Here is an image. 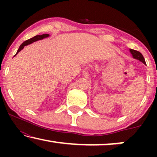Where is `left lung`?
<instances>
[{"label": "left lung", "instance_id": "obj_1", "mask_svg": "<svg viewBox=\"0 0 157 157\" xmlns=\"http://www.w3.org/2000/svg\"><path fill=\"white\" fill-rule=\"evenodd\" d=\"M130 52L132 53L133 57L134 58V59H138L139 61L142 62L144 64H146V62H145V59L144 56H142V54L139 52L138 51H136V50H134V49H130Z\"/></svg>", "mask_w": 157, "mask_h": 157}]
</instances>
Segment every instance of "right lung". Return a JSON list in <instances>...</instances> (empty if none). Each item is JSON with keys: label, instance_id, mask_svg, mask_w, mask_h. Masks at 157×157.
I'll list each match as a JSON object with an SVG mask.
<instances>
[{"label": "right lung", "instance_id": "add662e5", "mask_svg": "<svg viewBox=\"0 0 157 157\" xmlns=\"http://www.w3.org/2000/svg\"><path fill=\"white\" fill-rule=\"evenodd\" d=\"M48 36H49L48 34H43V35H38V36H34V37H33V38H30V39H29V40H25V41L23 42V44L21 45L20 47H19V48H18V51H17L16 54H17V53H18L21 50H22V49H23V48H24L25 46H27V45L31 44V43H33V42H35V41H36V40L43 39V38H44L48 37ZM16 55H15V56H16Z\"/></svg>", "mask_w": 157, "mask_h": 157}]
</instances>
